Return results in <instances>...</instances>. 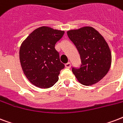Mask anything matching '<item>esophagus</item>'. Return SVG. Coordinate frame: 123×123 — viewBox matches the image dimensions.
Masks as SVG:
<instances>
[{
	"label": "esophagus",
	"mask_w": 123,
	"mask_h": 123,
	"mask_svg": "<svg viewBox=\"0 0 123 123\" xmlns=\"http://www.w3.org/2000/svg\"><path fill=\"white\" fill-rule=\"evenodd\" d=\"M71 63L68 62V63H65V66L66 68H70V67H71Z\"/></svg>",
	"instance_id": "34e87169"
}]
</instances>
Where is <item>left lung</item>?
Returning a JSON list of instances; mask_svg holds the SVG:
<instances>
[{
    "label": "left lung",
    "instance_id": "1",
    "mask_svg": "<svg viewBox=\"0 0 123 123\" xmlns=\"http://www.w3.org/2000/svg\"><path fill=\"white\" fill-rule=\"evenodd\" d=\"M67 33L81 59L80 67L72 68L76 78L84 86L99 82L108 73L111 63V54L106 41L91 26L69 30Z\"/></svg>",
    "mask_w": 123,
    "mask_h": 123
}]
</instances>
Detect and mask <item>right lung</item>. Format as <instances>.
<instances>
[{"mask_svg":"<svg viewBox=\"0 0 123 123\" xmlns=\"http://www.w3.org/2000/svg\"><path fill=\"white\" fill-rule=\"evenodd\" d=\"M65 32L41 26L34 30L21 44L19 58L24 74L34 86L49 88L58 82L65 67L55 45Z\"/></svg>","mask_w":123,"mask_h":123,"instance_id":"add662e5","label":"right lung"}]
</instances>
